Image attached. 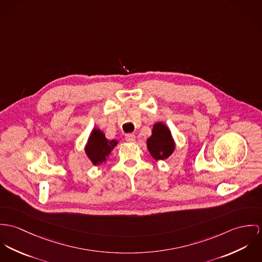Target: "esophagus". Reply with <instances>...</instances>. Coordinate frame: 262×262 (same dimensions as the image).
Wrapping results in <instances>:
<instances>
[{
  "label": "esophagus",
  "instance_id": "34e87169",
  "mask_svg": "<svg viewBox=\"0 0 262 262\" xmlns=\"http://www.w3.org/2000/svg\"><path fill=\"white\" fill-rule=\"evenodd\" d=\"M125 141L128 143H133L136 141V136L134 134H127L125 135Z\"/></svg>",
  "mask_w": 262,
  "mask_h": 262
}]
</instances>
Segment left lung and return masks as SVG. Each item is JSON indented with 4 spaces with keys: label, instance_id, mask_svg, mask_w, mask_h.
I'll return each instance as SVG.
<instances>
[{
    "label": "left lung",
    "instance_id": "left-lung-1",
    "mask_svg": "<svg viewBox=\"0 0 262 262\" xmlns=\"http://www.w3.org/2000/svg\"><path fill=\"white\" fill-rule=\"evenodd\" d=\"M146 145L155 160L168 159L174 150V142L169 127L163 122L154 124L151 136L147 139Z\"/></svg>",
    "mask_w": 262,
    "mask_h": 262
}]
</instances>
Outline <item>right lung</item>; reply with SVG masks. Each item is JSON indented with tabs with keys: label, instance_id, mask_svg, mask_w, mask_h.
Listing matches in <instances>:
<instances>
[{
	"label": "right lung",
	"instance_id": "1",
	"mask_svg": "<svg viewBox=\"0 0 262 262\" xmlns=\"http://www.w3.org/2000/svg\"><path fill=\"white\" fill-rule=\"evenodd\" d=\"M117 145V140L110 141L99 128H93L85 146L86 156L94 166L104 163Z\"/></svg>",
	"mask_w": 262,
	"mask_h": 262
}]
</instances>
